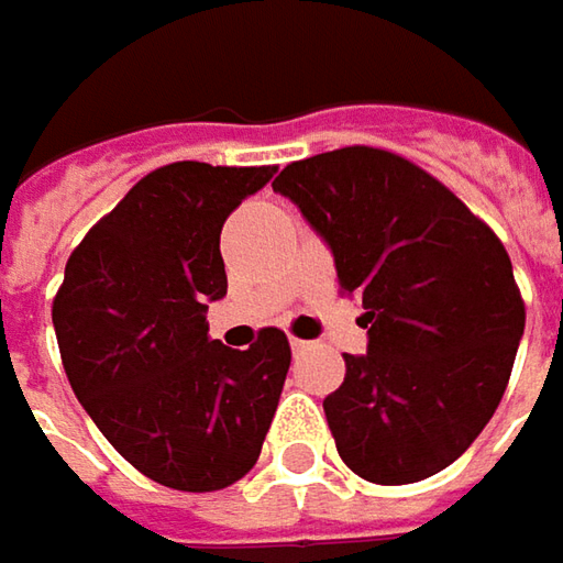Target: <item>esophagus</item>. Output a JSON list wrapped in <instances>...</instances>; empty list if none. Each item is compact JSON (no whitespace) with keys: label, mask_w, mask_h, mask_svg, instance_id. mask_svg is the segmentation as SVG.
<instances>
[{"label":"esophagus","mask_w":563,"mask_h":563,"mask_svg":"<svg viewBox=\"0 0 563 563\" xmlns=\"http://www.w3.org/2000/svg\"><path fill=\"white\" fill-rule=\"evenodd\" d=\"M289 346H292V353H302V350H308L306 340H299V336H289Z\"/></svg>","instance_id":"1"}]
</instances>
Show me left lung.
Masks as SVG:
<instances>
[{"label":"left lung","instance_id":"1","mask_svg":"<svg viewBox=\"0 0 563 563\" xmlns=\"http://www.w3.org/2000/svg\"><path fill=\"white\" fill-rule=\"evenodd\" d=\"M274 191L328 242L362 299L368 353L324 400L355 476L406 485L451 466L501 404L526 308L501 239L451 188L378 147L289 163Z\"/></svg>","mask_w":563,"mask_h":563}]
</instances>
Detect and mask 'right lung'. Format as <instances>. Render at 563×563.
<instances>
[{
	"instance_id": "obj_1",
	"label": "right lung",
	"mask_w": 563,
	"mask_h": 563,
	"mask_svg": "<svg viewBox=\"0 0 563 563\" xmlns=\"http://www.w3.org/2000/svg\"><path fill=\"white\" fill-rule=\"evenodd\" d=\"M274 166L169 163L147 173L65 264L53 328L75 397L137 473L217 492L257 463L289 372V340L208 336L227 296L220 230Z\"/></svg>"
}]
</instances>
